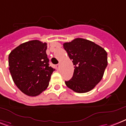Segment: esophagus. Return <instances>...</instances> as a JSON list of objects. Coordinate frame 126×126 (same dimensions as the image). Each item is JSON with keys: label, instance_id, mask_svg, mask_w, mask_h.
<instances>
[{"label": "esophagus", "instance_id": "obj_1", "mask_svg": "<svg viewBox=\"0 0 126 126\" xmlns=\"http://www.w3.org/2000/svg\"><path fill=\"white\" fill-rule=\"evenodd\" d=\"M56 68H57V69H58V70H59V69H60V64H58V65H56Z\"/></svg>", "mask_w": 126, "mask_h": 126}]
</instances>
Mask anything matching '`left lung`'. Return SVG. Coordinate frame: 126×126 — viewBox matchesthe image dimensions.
<instances>
[{
    "mask_svg": "<svg viewBox=\"0 0 126 126\" xmlns=\"http://www.w3.org/2000/svg\"><path fill=\"white\" fill-rule=\"evenodd\" d=\"M63 48L74 65L73 76L65 81L69 89L84 93L95 87L104 76L107 66V54L94 42L76 38L63 44Z\"/></svg>",
    "mask_w": 126,
    "mask_h": 126,
    "instance_id": "8db88e82",
    "label": "left lung"
}]
</instances>
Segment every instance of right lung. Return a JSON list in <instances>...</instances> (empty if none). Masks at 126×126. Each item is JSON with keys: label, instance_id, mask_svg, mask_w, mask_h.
Returning <instances> with one entry per match:
<instances>
[{"label": "right lung", "instance_id": "right-lung-1", "mask_svg": "<svg viewBox=\"0 0 126 126\" xmlns=\"http://www.w3.org/2000/svg\"><path fill=\"white\" fill-rule=\"evenodd\" d=\"M46 43L32 40L20 44L8 57L9 70L19 89L30 96H36L47 89L54 68L49 66Z\"/></svg>", "mask_w": 126, "mask_h": 126}]
</instances>
